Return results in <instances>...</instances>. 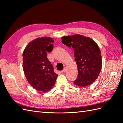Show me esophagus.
Segmentation results:
<instances>
[{"label": "esophagus", "instance_id": "obj_1", "mask_svg": "<svg viewBox=\"0 0 123 123\" xmlns=\"http://www.w3.org/2000/svg\"><path fill=\"white\" fill-rule=\"evenodd\" d=\"M66 68H64V69H63V70H62V71H61V72L62 73H64V72H66Z\"/></svg>", "mask_w": 123, "mask_h": 123}]
</instances>
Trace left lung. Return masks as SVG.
<instances>
[{
	"instance_id": "1",
	"label": "left lung",
	"mask_w": 123,
	"mask_h": 123,
	"mask_svg": "<svg viewBox=\"0 0 123 123\" xmlns=\"http://www.w3.org/2000/svg\"><path fill=\"white\" fill-rule=\"evenodd\" d=\"M62 42L74 49L78 75L74 84L86 87L95 81L102 67L100 50L92 39L79 34L62 37Z\"/></svg>"
}]
</instances>
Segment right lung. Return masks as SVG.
Segmentation results:
<instances>
[{
	"label": "right lung",
	"instance_id": "right-lung-1",
	"mask_svg": "<svg viewBox=\"0 0 123 123\" xmlns=\"http://www.w3.org/2000/svg\"><path fill=\"white\" fill-rule=\"evenodd\" d=\"M52 38H37L28 44L23 53V64L25 77L36 90L47 92L53 87L57 74L47 58L46 51L53 49Z\"/></svg>",
	"mask_w": 123,
	"mask_h": 123
}]
</instances>
